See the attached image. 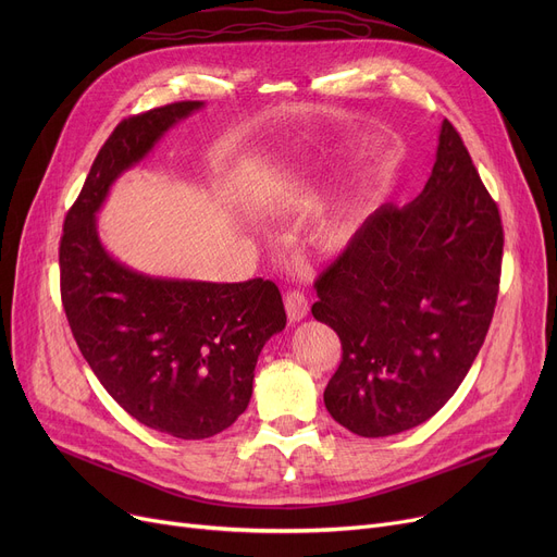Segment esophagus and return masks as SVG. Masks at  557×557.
I'll use <instances>...</instances> for the list:
<instances>
[{"instance_id":"obj_1","label":"esophagus","mask_w":557,"mask_h":557,"mask_svg":"<svg viewBox=\"0 0 557 557\" xmlns=\"http://www.w3.org/2000/svg\"><path fill=\"white\" fill-rule=\"evenodd\" d=\"M284 307H286V315L290 323H300V320L309 313V302H307L302 290H298V288L286 290Z\"/></svg>"}]
</instances>
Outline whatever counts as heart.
<instances>
[{
	"mask_svg": "<svg viewBox=\"0 0 557 557\" xmlns=\"http://www.w3.org/2000/svg\"><path fill=\"white\" fill-rule=\"evenodd\" d=\"M325 164H327L325 153H298L294 158L284 160L273 171L271 185L277 189H284V191L309 187L318 178ZM352 232H355V212L338 210L320 223V227L315 232V239L327 250H338L349 242Z\"/></svg>",
	"mask_w": 557,
	"mask_h": 557,
	"instance_id": "obj_1",
	"label": "heart"
}]
</instances>
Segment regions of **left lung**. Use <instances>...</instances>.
Masks as SVG:
<instances>
[{"mask_svg":"<svg viewBox=\"0 0 557 557\" xmlns=\"http://www.w3.org/2000/svg\"><path fill=\"white\" fill-rule=\"evenodd\" d=\"M502 255L499 208L445 120L422 194L370 214L313 284L311 313L343 347L325 388L330 416L386 437L441 411L490 330Z\"/></svg>","mask_w":557,"mask_h":557,"instance_id":"8db88e82","label":"left lung"}]
</instances>
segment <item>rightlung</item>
<instances>
[{
    "label": "right lung",
    "instance_id": "add662e5",
    "mask_svg": "<svg viewBox=\"0 0 557 557\" xmlns=\"http://www.w3.org/2000/svg\"><path fill=\"white\" fill-rule=\"evenodd\" d=\"M200 108L169 103L112 131L65 216L58 252L81 355L128 416L183 441L212 437L248 408L261 347L286 325L280 288L261 277L219 284L137 273L103 248L97 212L112 183Z\"/></svg>",
    "mask_w": 557,
    "mask_h": 557
}]
</instances>
